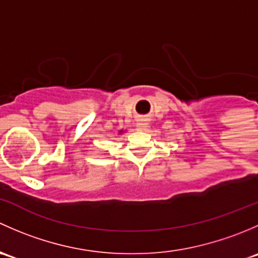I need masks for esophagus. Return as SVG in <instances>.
I'll use <instances>...</instances> for the list:
<instances>
[{"label": "esophagus", "instance_id": "1", "mask_svg": "<svg viewBox=\"0 0 258 258\" xmlns=\"http://www.w3.org/2000/svg\"><path fill=\"white\" fill-rule=\"evenodd\" d=\"M148 128H149V123L147 120H139L137 123V129L138 130H140V132H147L148 130Z\"/></svg>", "mask_w": 258, "mask_h": 258}]
</instances>
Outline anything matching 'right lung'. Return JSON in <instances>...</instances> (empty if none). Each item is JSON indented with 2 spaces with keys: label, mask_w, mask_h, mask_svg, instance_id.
Segmentation results:
<instances>
[{
  "label": "right lung",
  "mask_w": 258,
  "mask_h": 258,
  "mask_svg": "<svg viewBox=\"0 0 258 258\" xmlns=\"http://www.w3.org/2000/svg\"><path fill=\"white\" fill-rule=\"evenodd\" d=\"M124 133V130H119V134H123Z\"/></svg>",
  "instance_id": "1"
}]
</instances>
